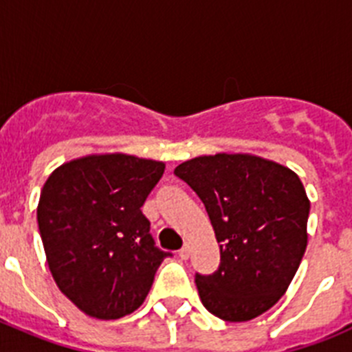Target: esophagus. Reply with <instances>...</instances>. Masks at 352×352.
<instances>
[{"instance_id":"1","label":"esophagus","mask_w":352,"mask_h":352,"mask_svg":"<svg viewBox=\"0 0 352 352\" xmlns=\"http://www.w3.org/2000/svg\"><path fill=\"white\" fill-rule=\"evenodd\" d=\"M179 257H182V259H188V257H190V245H183V248L179 250Z\"/></svg>"}]
</instances>
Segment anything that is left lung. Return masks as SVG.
Masks as SVG:
<instances>
[{"instance_id": "left-lung-1", "label": "left lung", "mask_w": 352, "mask_h": 352, "mask_svg": "<svg viewBox=\"0 0 352 352\" xmlns=\"http://www.w3.org/2000/svg\"><path fill=\"white\" fill-rule=\"evenodd\" d=\"M220 243V268L197 275L199 296L222 321L245 322L287 291L309 243L310 201L298 174L250 153H217L179 164Z\"/></svg>"}]
</instances>
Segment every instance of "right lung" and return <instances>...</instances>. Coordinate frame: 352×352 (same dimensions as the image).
<instances>
[{
    "mask_svg": "<svg viewBox=\"0 0 352 352\" xmlns=\"http://www.w3.org/2000/svg\"><path fill=\"white\" fill-rule=\"evenodd\" d=\"M166 164L126 153L74 158L43 183L36 219L60 291L96 319L138 310L167 252L155 247L141 206Z\"/></svg>",
    "mask_w": 352,
    "mask_h": 352,
    "instance_id": "add662e5",
    "label": "right lung"
}]
</instances>
